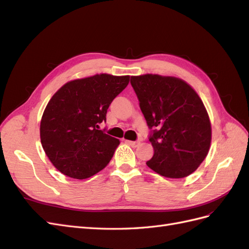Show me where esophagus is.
Returning <instances> with one entry per match:
<instances>
[{"mask_svg":"<svg viewBox=\"0 0 249 249\" xmlns=\"http://www.w3.org/2000/svg\"><path fill=\"white\" fill-rule=\"evenodd\" d=\"M125 142L127 143V144L133 146V147H136L138 144H139V141H131V140H125Z\"/></svg>","mask_w":249,"mask_h":249,"instance_id":"1","label":"esophagus"}]
</instances>
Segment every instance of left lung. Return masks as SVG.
<instances>
[{"label": "left lung", "instance_id": "8db88e82", "mask_svg": "<svg viewBox=\"0 0 249 249\" xmlns=\"http://www.w3.org/2000/svg\"><path fill=\"white\" fill-rule=\"evenodd\" d=\"M131 85L150 130L147 166L171 178L191 175L207 157L212 134L198 94L185 81L159 74L131 77Z\"/></svg>", "mask_w": 249, "mask_h": 249}]
</instances>
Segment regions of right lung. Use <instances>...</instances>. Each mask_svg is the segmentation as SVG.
I'll return each mask as SVG.
<instances>
[{
	"mask_svg": "<svg viewBox=\"0 0 249 249\" xmlns=\"http://www.w3.org/2000/svg\"><path fill=\"white\" fill-rule=\"evenodd\" d=\"M129 81V76L95 74L66 83L53 95L41 118L40 140L60 172L84 179L107 166L119 140L99 125Z\"/></svg>",
	"mask_w": 249,
	"mask_h": 249,
	"instance_id": "add662e5",
	"label": "right lung"
}]
</instances>
